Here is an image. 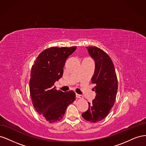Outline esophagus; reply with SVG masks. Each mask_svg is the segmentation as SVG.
I'll list each match as a JSON object with an SVG mask.
<instances>
[{
	"mask_svg": "<svg viewBox=\"0 0 146 146\" xmlns=\"http://www.w3.org/2000/svg\"><path fill=\"white\" fill-rule=\"evenodd\" d=\"M76 98H78V99H83V96H82V95H80V94H76Z\"/></svg>",
	"mask_w": 146,
	"mask_h": 146,
	"instance_id": "obj_1",
	"label": "esophagus"
}]
</instances>
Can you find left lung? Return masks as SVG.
I'll list each match as a JSON object with an SVG mask.
<instances>
[{"label":"left lung","instance_id":"obj_1","mask_svg":"<svg viewBox=\"0 0 146 146\" xmlns=\"http://www.w3.org/2000/svg\"><path fill=\"white\" fill-rule=\"evenodd\" d=\"M94 60L95 69L91 78L96 95L82 117L91 122H97L107 116L113 107L117 91V80L113 61L107 54L97 47H86Z\"/></svg>","mask_w":146,"mask_h":146}]
</instances>
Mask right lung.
<instances>
[{
	"label": "right lung",
	"instance_id": "right-lung-1",
	"mask_svg": "<svg viewBox=\"0 0 146 146\" xmlns=\"http://www.w3.org/2000/svg\"><path fill=\"white\" fill-rule=\"evenodd\" d=\"M77 47L47 48L38 55L31 71L30 93L36 111L48 122L63 117L68 105L76 99L73 91H57L55 83L63 77L66 60Z\"/></svg>",
	"mask_w": 146,
	"mask_h": 146
}]
</instances>
